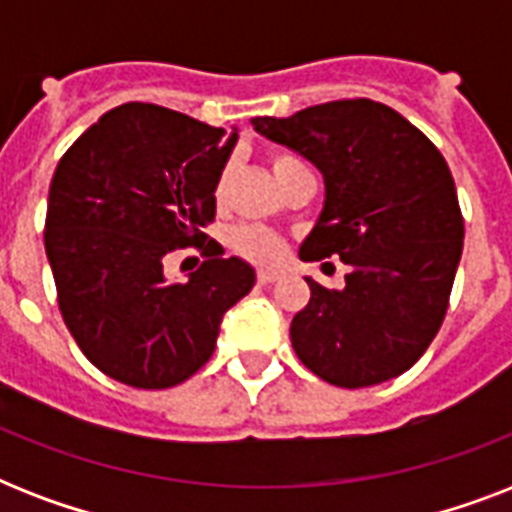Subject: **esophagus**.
<instances>
[{"instance_id": "obj_1", "label": "esophagus", "mask_w": 512, "mask_h": 512, "mask_svg": "<svg viewBox=\"0 0 512 512\" xmlns=\"http://www.w3.org/2000/svg\"><path fill=\"white\" fill-rule=\"evenodd\" d=\"M279 279H281L279 271H265V268L257 271V281H260V284H273V281H279Z\"/></svg>"}]
</instances>
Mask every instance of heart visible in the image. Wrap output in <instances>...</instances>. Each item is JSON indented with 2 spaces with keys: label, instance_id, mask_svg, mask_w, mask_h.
<instances>
[{
  "label": "heart",
  "instance_id": "obj_1",
  "mask_svg": "<svg viewBox=\"0 0 512 512\" xmlns=\"http://www.w3.org/2000/svg\"><path fill=\"white\" fill-rule=\"evenodd\" d=\"M300 159L292 154H271V170L276 180L287 175L289 170L300 167ZM228 180H231V167H223L215 180V199L223 201L228 191ZM228 244L239 257L249 260L255 265H276L284 257V239L279 233L268 231L263 225H236L228 233Z\"/></svg>",
  "mask_w": 512,
  "mask_h": 512
}]
</instances>
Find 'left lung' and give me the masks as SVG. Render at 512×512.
Listing matches in <instances>:
<instances>
[{
  "mask_svg": "<svg viewBox=\"0 0 512 512\" xmlns=\"http://www.w3.org/2000/svg\"><path fill=\"white\" fill-rule=\"evenodd\" d=\"M257 132L313 162L327 183L300 260L348 265L345 289L313 279L289 327L297 358L337 388H369L412 369L444 324L465 217L449 164L393 108L332 100Z\"/></svg>",
  "mask_w": 512,
  "mask_h": 512,
  "instance_id": "8db88e82",
  "label": "left lung"
}]
</instances>
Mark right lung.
<instances>
[{"instance_id":"right-lung-1","label":"right lung","mask_w":512,"mask_h":512,"mask_svg":"<svg viewBox=\"0 0 512 512\" xmlns=\"http://www.w3.org/2000/svg\"><path fill=\"white\" fill-rule=\"evenodd\" d=\"M236 143L220 127L154 103L108 111L60 156L44 252L60 316L82 353L143 390L180 385L215 353L223 313L255 271L209 239L215 180ZM193 246L205 263L185 285L163 257Z\"/></svg>"}]
</instances>
